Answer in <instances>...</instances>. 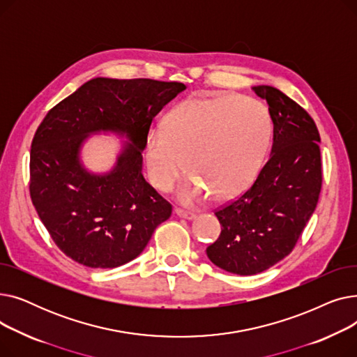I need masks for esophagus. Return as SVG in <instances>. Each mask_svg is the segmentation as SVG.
Returning a JSON list of instances; mask_svg holds the SVG:
<instances>
[{"mask_svg":"<svg viewBox=\"0 0 357 357\" xmlns=\"http://www.w3.org/2000/svg\"><path fill=\"white\" fill-rule=\"evenodd\" d=\"M175 214L181 218H185V220H192L197 217L195 213L192 211H186V210H182V208H175Z\"/></svg>","mask_w":357,"mask_h":357,"instance_id":"1","label":"esophagus"}]
</instances>
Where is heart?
Instances as JSON below:
<instances>
[{
    "mask_svg": "<svg viewBox=\"0 0 357 357\" xmlns=\"http://www.w3.org/2000/svg\"><path fill=\"white\" fill-rule=\"evenodd\" d=\"M272 135L268 108L252 97H191L150 133L144 159L150 182L167 192L183 172V202L211 194L217 201L246 191L264 166Z\"/></svg>",
    "mask_w": 357,
    "mask_h": 357,
    "instance_id": "obj_1",
    "label": "heart"
}]
</instances>
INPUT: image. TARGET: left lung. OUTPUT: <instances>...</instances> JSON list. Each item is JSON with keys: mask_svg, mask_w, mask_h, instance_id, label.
Returning <instances> with one entry per match:
<instances>
[{"mask_svg": "<svg viewBox=\"0 0 357 357\" xmlns=\"http://www.w3.org/2000/svg\"><path fill=\"white\" fill-rule=\"evenodd\" d=\"M273 123L272 155L248 191L214 213L218 238L207 248L213 264L248 276L269 269L295 248L320 198V133L308 112L269 85L253 86Z\"/></svg>", "mask_w": 357, "mask_h": 357, "instance_id": "8db88e82", "label": "left lung"}]
</instances>
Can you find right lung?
<instances>
[{"instance_id": "obj_1", "label": "right lung", "mask_w": 357, "mask_h": 357, "mask_svg": "<svg viewBox=\"0 0 357 357\" xmlns=\"http://www.w3.org/2000/svg\"><path fill=\"white\" fill-rule=\"evenodd\" d=\"M186 86L155 79L93 78L56 104L37 127L30 150V197L54 245L88 268L108 269L136 259L169 204L142 174V152L159 111ZM97 130L126 134L109 174L88 173L83 140Z\"/></svg>"}]
</instances>
